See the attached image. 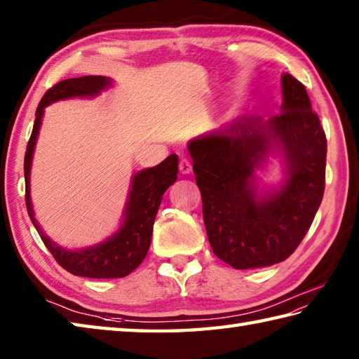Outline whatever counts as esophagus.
<instances>
[{
	"label": "esophagus",
	"instance_id": "34e87169",
	"mask_svg": "<svg viewBox=\"0 0 359 359\" xmlns=\"http://www.w3.org/2000/svg\"><path fill=\"white\" fill-rule=\"evenodd\" d=\"M179 169L182 174H190L191 172V161L188 157H182L179 161Z\"/></svg>",
	"mask_w": 359,
	"mask_h": 359
}]
</instances>
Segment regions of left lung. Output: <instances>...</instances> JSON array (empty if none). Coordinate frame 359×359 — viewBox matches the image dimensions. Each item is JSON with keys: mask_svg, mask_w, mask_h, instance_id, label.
Here are the masks:
<instances>
[{"mask_svg": "<svg viewBox=\"0 0 359 359\" xmlns=\"http://www.w3.org/2000/svg\"><path fill=\"white\" fill-rule=\"evenodd\" d=\"M273 142L286 155L288 182L259 198L253 172ZM188 149L213 252L237 270L287 259L308 233L325 191L327 136L303 84L284 74L281 114L238 117Z\"/></svg>", "mask_w": 359, "mask_h": 359, "instance_id": "left-lung-1", "label": "left lung"}]
</instances>
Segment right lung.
I'll list each match as a JSON object with an SVG mask.
<instances>
[{"label": "right lung", "mask_w": 359, "mask_h": 359, "mask_svg": "<svg viewBox=\"0 0 359 359\" xmlns=\"http://www.w3.org/2000/svg\"><path fill=\"white\" fill-rule=\"evenodd\" d=\"M107 76L86 75L80 78H69L51 86L43 94L41 103L36 109V121L32 127L31 138L25 152V201L32 224L41 236L42 242L48 248L51 256L64 270L75 276L84 278H123L132 273L149 251L152 240L154 221L157 217L163 194L177 180V155H169L160 165L144 169L133 177L132 191L127 202L126 221L119 232L105 242L86 248L81 251H67L45 236L41 226L36 223L29 201V169L31 158L34 152L39 128H41L43 108L56 100L69 99V97H88L97 95L103 88L109 86Z\"/></svg>", "instance_id": "obj_1"}]
</instances>
